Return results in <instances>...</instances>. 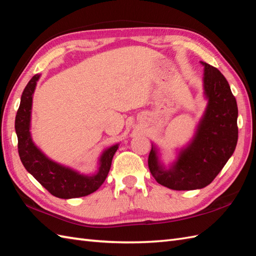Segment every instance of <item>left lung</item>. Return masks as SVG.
<instances>
[{
	"mask_svg": "<svg viewBox=\"0 0 256 256\" xmlns=\"http://www.w3.org/2000/svg\"><path fill=\"white\" fill-rule=\"evenodd\" d=\"M202 64L208 104L193 140L168 169L160 164L154 146L148 156V167L155 180L176 191L203 188L210 184L232 156L238 142V106L228 82L216 68Z\"/></svg>",
	"mask_w": 256,
	"mask_h": 256,
	"instance_id": "left-lung-1",
	"label": "left lung"
}]
</instances>
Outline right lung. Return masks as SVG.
Returning <instances> with one entry per match:
<instances>
[{
  "instance_id": "1",
  "label": "right lung",
  "mask_w": 256,
  "mask_h": 256,
  "mask_svg": "<svg viewBox=\"0 0 256 256\" xmlns=\"http://www.w3.org/2000/svg\"><path fill=\"white\" fill-rule=\"evenodd\" d=\"M39 77L38 74L34 75L24 89L15 118L18 154L24 167L41 186L58 198H75L92 194L104 182L118 145L111 146L104 152L98 172L94 176L80 174L48 158L34 144L30 135L32 94Z\"/></svg>"
}]
</instances>
